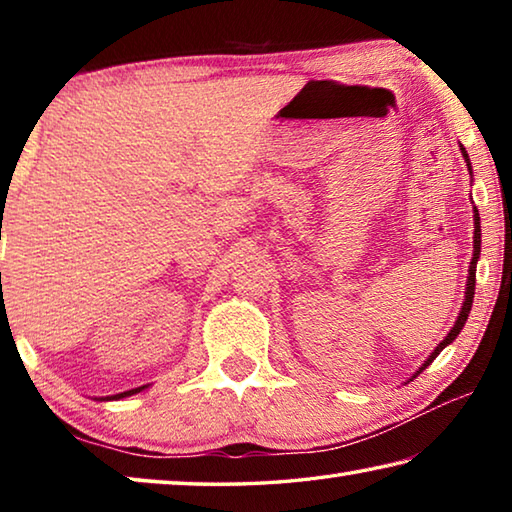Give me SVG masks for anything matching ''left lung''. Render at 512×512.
<instances>
[{"instance_id":"8db88e82","label":"left lung","mask_w":512,"mask_h":512,"mask_svg":"<svg viewBox=\"0 0 512 512\" xmlns=\"http://www.w3.org/2000/svg\"><path fill=\"white\" fill-rule=\"evenodd\" d=\"M461 155L465 158V162H467V171H470V176H472V162H470V155H467V151L463 149V144H461ZM479 255H481V219H479V210H476L474 207V257H472V262H470V271H467V284H465V300H463V307H461V314H458V318H456V323H454V327L449 329V334L445 336L443 341H440L438 345H436V350H433L429 357H427V361L422 363V366L415 370V375L413 377H418L420 372L429 366V363L438 357L440 352H443L449 343H452L458 334H461V329L465 327V320H467V316H470V311H472V300H474V287H476V262H479ZM413 377H411V381H413Z\"/></svg>"}]
</instances>
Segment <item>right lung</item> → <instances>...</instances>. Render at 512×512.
Listing matches in <instances>:
<instances>
[{"label":"right lung","instance_id":"add662e5","mask_svg":"<svg viewBox=\"0 0 512 512\" xmlns=\"http://www.w3.org/2000/svg\"><path fill=\"white\" fill-rule=\"evenodd\" d=\"M144 388H149V384L146 386H137V388H131V391H124V393H117V395H108V397H99V400H124V397H131V395H135V393H142Z\"/></svg>","mask_w":512,"mask_h":512}]
</instances>
